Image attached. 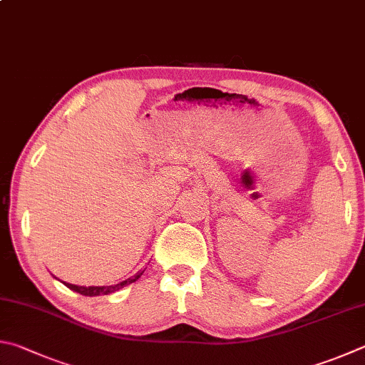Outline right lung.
Wrapping results in <instances>:
<instances>
[{
    "mask_svg": "<svg viewBox=\"0 0 365 365\" xmlns=\"http://www.w3.org/2000/svg\"><path fill=\"white\" fill-rule=\"evenodd\" d=\"M143 274V271H138V273L135 274V276H132V277H129V279H125V281H123V282H119V284H115V286H107V287H83V286H75V284H68V282H63L65 286H67L68 289H71V290H75V292H78V294H81V295H88V297H96V295H108V294H113V292H116V290H119L121 287H124V286H128V284H132V282H135L138 277H140Z\"/></svg>",
    "mask_w": 365,
    "mask_h": 365,
    "instance_id": "1",
    "label": "right lung"
}]
</instances>
